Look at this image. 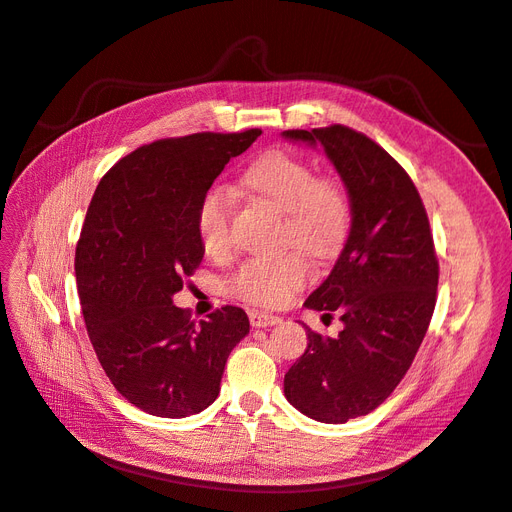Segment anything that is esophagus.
<instances>
[{
	"label": "esophagus",
	"instance_id": "obj_1",
	"mask_svg": "<svg viewBox=\"0 0 512 512\" xmlns=\"http://www.w3.org/2000/svg\"><path fill=\"white\" fill-rule=\"evenodd\" d=\"M248 320H251L255 329H266V326H274L281 322L279 316H274V313H266V311H251L248 313Z\"/></svg>",
	"mask_w": 512,
	"mask_h": 512
}]
</instances>
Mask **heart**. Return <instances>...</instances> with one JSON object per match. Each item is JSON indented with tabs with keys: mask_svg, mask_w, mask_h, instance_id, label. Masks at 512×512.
<instances>
[{
	"mask_svg": "<svg viewBox=\"0 0 512 512\" xmlns=\"http://www.w3.org/2000/svg\"><path fill=\"white\" fill-rule=\"evenodd\" d=\"M242 183L257 199L283 212L281 246H298L313 259L337 253L350 229V199L333 177L313 173L296 155L270 151L246 166ZM196 233L203 251L225 255L231 244V196L218 186L207 188L196 205ZM311 266L303 253L290 251L270 259H246L235 270L229 292L259 307H283L303 290Z\"/></svg>",
	"mask_w": 512,
	"mask_h": 512,
	"instance_id": "1",
	"label": "heart"
}]
</instances>
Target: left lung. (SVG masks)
Returning <instances> with one entry per match:
<instances>
[{
  "label": "left lung",
  "mask_w": 512,
  "mask_h": 512,
  "mask_svg": "<svg viewBox=\"0 0 512 512\" xmlns=\"http://www.w3.org/2000/svg\"><path fill=\"white\" fill-rule=\"evenodd\" d=\"M285 138L322 144L350 196V233L326 281L307 298L344 329L309 344L285 374V398L300 413L344 424L372 413L409 372L437 303L439 259L426 207L409 173L346 125L287 129Z\"/></svg>",
  "instance_id": "8db88e82"
}]
</instances>
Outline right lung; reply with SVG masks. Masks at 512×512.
Returning a JSON list of instances; mask_svg holds the SVG:
<instances>
[{
    "label": "right lung",
    "instance_id": "obj_1",
    "mask_svg": "<svg viewBox=\"0 0 512 512\" xmlns=\"http://www.w3.org/2000/svg\"><path fill=\"white\" fill-rule=\"evenodd\" d=\"M261 129L142 144L116 162L88 205L75 248L86 331L116 391L144 413L188 417L218 398L246 311L225 305L192 320L173 305L201 266L196 205Z\"/></svg>",
    "mask_w": 512,
    "mask_h": 512
}]
</instances>
